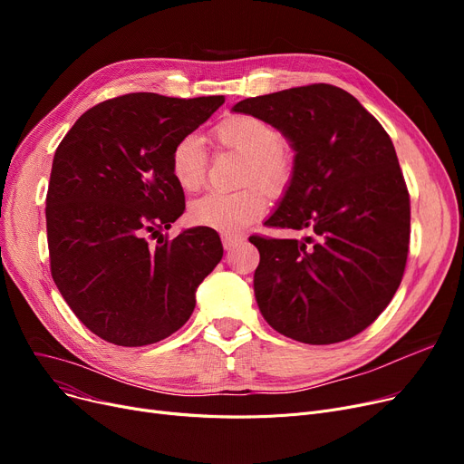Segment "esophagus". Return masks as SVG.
I'll return each instance as SVG.
<instances>
[{
    "mask_svg": "<svg viewBox=\"0 0 464 464\" xmlns=\"http://www.w3.org/2000/svg\"><path fill=\"white\" fill-rule=\"evenodd\" d=\"M240 240H242L240 235H233V233H224L222 235V245H224L226 250H231L237 245V242H240Z\"/></svg>",
    "mask_w": 464,
    "mask_h": 464,
    "instance_id": "1",
    "label": "esophagus"
}]
</instances>
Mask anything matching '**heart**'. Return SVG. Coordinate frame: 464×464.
Returning a JSON list of instances; mask_svg holds the SVG:
<instances>
[{
    "label": "heart",
    "mask_w": 464,
    "mask_h": 464,
    "mask_svg": "<svg viewBox=\"0 0 464 464\" xmlns=\"http://www.w3.org/2000/svg\"><path fill=\"white\" fill-rule=\"evenodd\" d=\"M219 149L245 158L240 184L235 193L210 191L193 199L189 218L195 224L218 231H238L250 226L265 212L266 193L280 195L294 177V158L284 146L278 128L252 114H233L212 130ZM170 175L184 191H198L207 177L208 154L199 135L180 137L170 150ZM262 187L259 188L258 186Z\"/></svg>",
    "instance_id": "b5f03b06"
}]
</instances>
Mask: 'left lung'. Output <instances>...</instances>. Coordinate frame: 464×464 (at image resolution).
Here are the masks:
<instances>
[{"mask_svg": "<svg viewBox=\"0 0 464 464\" xmlns=\"http://www.w3.org/2000/svg\"><path fill=\"white\" fill-rule=\"evenodd\" d=\"M233 111L269 121L295 150L294 177L265 224L312 231L250 237L263 318L304 344L359 334L392 303L408 257L410 195L392 139L333 84L248 97Z\"/></svg>", "mask_w": 464, "mask_h": 464, "instance_id": "obj_1", "label": "left lung"}]
</instances>
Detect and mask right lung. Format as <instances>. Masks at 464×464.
<instances>
[{
	"label": "right lung",
	"instance_id": "add662e5",
	"mask_svg": "<svg viewBox=\"0 0 464 464\" xmlns=\"http://www.w3.org/2000/svg\"><path fill=\"white\" fill-rule=\"evenodd\" d=\"M224 102L112 97L88 109L56 149L46 193L51 273L77 318L111 344L137 348L179 331L224 256L210 227L161 235L186 208L170 150Z\"/></svg>",
	"mask_w": 464,
	"mask_h": 464
}]
</instances>
